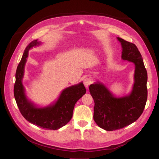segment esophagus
I'll return each instance as SVG.
<instances>
[{
	"mask_svg": "<svg viewBox=\"0 0 159 159\" xmlns=\"http://www.w3.org/2000/svg\"><path fill=\"white\" fill-rule=\"evenodd\" d=\"M93 83V79L91 77H86L84 80V84L86 88H88V86Z\"/></svg>",
	"mask_w": 159,
	"mask_h": 159,
	"instance_id": "1",
	"label": "esophagus"
}]
</instances>
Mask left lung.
<instances>
[{
    "label": "left lung",
    "instance_id": "8db88e82",
    "mask_svg": "<svg viewBox=\"0 0 159 159\" xmlns=\"http://www.w3.org/2000/svg\"><path fill=\"white\" fill-rule=\"evenodd\" d=\"M117 39L122 48V59L135 66L131 93L116 97L98 81L89 88L95 102L93 119L100 128L106 131L121 129L135 122L144 111L148 97V74L140 52L135 44L120 37Z\"/></svg>",
    "mask_w": 159,
    "mask_h": 159
}]
</instances>
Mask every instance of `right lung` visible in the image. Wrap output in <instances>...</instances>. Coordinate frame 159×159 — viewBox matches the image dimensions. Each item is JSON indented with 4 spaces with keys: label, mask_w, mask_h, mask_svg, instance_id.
I'll list each match as a JSON object with an SVG mask.
<instances>
[{
    "label": "right lung",
    "mask_w": 159,
    "mask_h": 159,
    "mask_svg": "<svg viewBox=\"0 0 159 159\" xmlns=\"http://www.w3.org/2000/svg\"><path fill=\"white\" fill-rule=\"evenodd\" d=\"M40 44L38 40H33L24 50L15 73L14 97L20 112L26 120L43 129L57 130L71 119L75 104L86 93V89L82 82L67 88L56 102L44 107H38L30 102L25 94L22 80L28 51Z\"/></svg>",
    "instance_id": "obj_1"
}]
</instances>
